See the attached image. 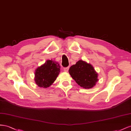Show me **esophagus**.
Masks as SVG:
<instances>
[{
	"label": "esophagus",
	"instance_id": "34e87169",
	"mask_svg": "<svg viewBox=\"0 0 131 131\" xmlns=\"http://www.w3.org/2000/svg\"><path fill=\"white\" fill-rule=\"evenodd\" d=\"M69 70V67H66V68H63V71H64L65 72H68Z\"/></svg>",
	"mask_w": 131,
	"mask_h": 131
}]
</instances>
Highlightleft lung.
Listing matches in <instances>:
<instances>
[{"label": "left lung", "mask_w": 131, "mask_h": 131, "mask_svg": "<svg viewBox=\"0 0 131 131\" xmlns=\"http://www.w3.org/2000/svg\"><path fill=\"white\" fill-rule=\"evenodd\" d=\"M69 71L76 83L83 88H91L98 81V74L93 67L82 60H79L71 66Z\"/></svg>", "instance_id": "8db88e82"}]
</instances>
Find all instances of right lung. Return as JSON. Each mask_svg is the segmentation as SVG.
Wrapping results in <instances>:
<instances>
[{
    "mask_svg": "<svg viewBox=\"0 0 131 131\" xmlns=\"http://www.w3.org/2000/svg\"><path fill=\"white\" fill-rule=\"evenodd\" d=\"M60 68L58 62L52 60H47L36 70L35 80L36 84L40 87H49L57 79Z\"/></svg>",
    "mask_w": 131,
    "mask_h": 131,
    "instance_id": "1",
    "label": "right lung"
}]
</instances>
